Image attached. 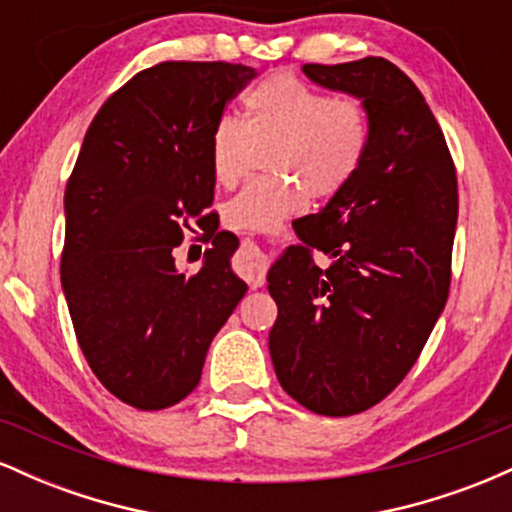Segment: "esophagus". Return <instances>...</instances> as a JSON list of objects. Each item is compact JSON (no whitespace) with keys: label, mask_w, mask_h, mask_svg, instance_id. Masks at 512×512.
<instances>
[{"label":"esophagus","mask_w":512,"mask_h":512,"mask_svg":"<svg viewBox=\"0 0 512 512\" xmlns=\"http://www.w3.org/2000/svg\"><path fill=\"white\" fill-rule=\"evenodd\" d=\"M238 272L248 281L250 289H260L267 276V255L255 243H243L238 255Z\"/></svg>","instance_id":"34e87169"}]
</instances>
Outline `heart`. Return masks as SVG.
<instances>
[{
    "label": "heart",
    "instance_id": "heart-1",
    "mask_svg": "<svg viewBox=\"0 0 512 512\" xmlns=\"http://www.w3.org/2000/svg\"><path fill=\"white\" fill-rule=\"evenodd\" d=\"M245 120L221 117L211 129L209 161L219 185L233 187L243 175L252 142L274 144L272 170L289 178L252 182L223 209L231 228L267 233L296 216L308 195L330 199L361 168L368 146V110L354 96H325L296 76L272 74L243 98Z\"/></svg>",
    "mask_w": 512,
    "mask_h": 512
}]
</instances>
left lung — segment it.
Listing matches in <instances>:
<instances>
[{
    "label": "left lung",
    "instance_id": "obj_1",
    "mask_svg": "<svg viewBox=\"0 0 512 512\" xmlns=\"http://www.w3.org/2000/svg\"><path fill=\"white\" fill-rule=\"evenodd\" d=\"M303 74L358 98L370 132L354 180L317 214L293 221L303 245L269 267L279 308L269 354L298 404L351 416L402 383L443 313L457 175L431 108L392 62L303 64ZM310 249L331 264L315 265Z\"/></svg>",
    "mask_w": 512,
    "mask_h": 512
}]
</instances>
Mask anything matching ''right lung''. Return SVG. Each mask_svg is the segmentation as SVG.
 Wrapping results in <instances>:
<instances>
[{"instance_id":"right-lung-1","label":"right lung","mask_w":512,"mask_h":512,"mask_svg":"<svg viewBox=\"0 0 512 512\" xmlns=\"http://www.w3.org/2000/svg\"><path fill=\"white\" fill-rule=\"evenodd\" d=\"M257 69L161 62L105 101L64 192L62 291L96 378L144 411L195 390L211 339L248 291L233 272L240 240L219 231L209 137ZM212 240L200 272L174 267L181 228Z\"/></svg>"}]
</instances>
